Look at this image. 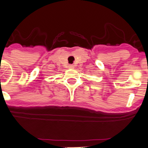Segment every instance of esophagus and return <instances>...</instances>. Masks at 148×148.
<instances>
[{
    "instance_id": "34e87169",
    "label": "esophagus",
    "mask_w": 148,
    "mask_h": 148,
    "mask_svg": "<svg viewBox=\"0 0 148 148\" xmlns=\"http://www.w3.org/2000/svg\"><path fill=\"white\" fill-rule=\"evenodd\" d=\"M68 68L69 69H74V65H69V66H68Z\"/></svg>"
}]
</instances>
